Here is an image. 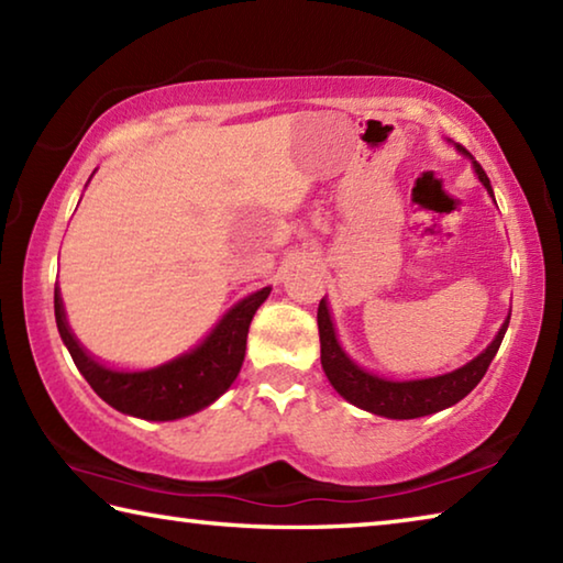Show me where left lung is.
Here are the masks:
<instances>
[{"instance_id": "obj_1", "label": "left lung", "mask_w": 563, "mask_h": 563, "mask_svg": "<svg viewBox=\"0 0 563 563\" xmlns=\"http://www.w3.org/2000/svg\"><path fill=\"white\" fill-rule=\"evenodd\" d=\"M466 154L462 146H456ZM474 170L484 188L492 194V184L484 168L474 161ZM509 328V318L504 320L501 330L497 332V338L492 340V345L476 355L472 362H466L464 367L454 369V373L446 375H437V377H427V379H407V383H395V379H385L377 377L367 369L357 367L352 362L345 350L340 347L335 328H332L330 312H328V302L325 298L318 305V330H320V362L322 369L330 379V385L338 389V393L360 409H367V412L379 415V417H389V419H415V417H424V415H434L440 409H446L460 402L462 397H466L472 389L479 385V379L487 375V369L492 365L494 355L504 340V332Z\"/></svg>"}]
</instances>
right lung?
<instances>
[{"instance_id":"1","label":"right lung","mask_w":563,"mask_h":563,"mask_svg":"<svg viewBox=\"0 0 563 563\" xmlns=\"http://www.w3.org/2000/svg\"><path fill=\"white\" fill-rule=\"evenodd\" d=\"M268 295L271 288L247 295L225 312L211 335L196 350L144 373H119V369L99 365L66 325L59 288H54V316L74 365L103 402L123 415L166 422V419L188 417L208 407L233 385L245 357L247 328Z\"/></svg>"}]
</instances>
